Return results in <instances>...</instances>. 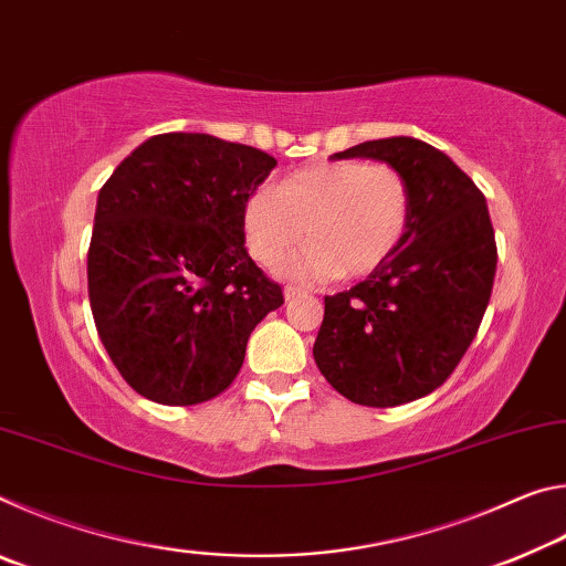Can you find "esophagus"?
Wrapping results in <instances>:
<instances>
[{
	"instance_id": "1",
	"label": "esophagus",
	"mask_w": 566,
	"mask_h": 566,
	"mask_svg": "<svg viewBox=\"0 0 566 566\" xmlns=\"http://www.w3.org/2000/svg\"><path fill=\"white\" fill-rule=\"evenodd\" d=\"M302 294H306V290H302V286H296V284H286L284 286L286 300H294V296H302Z\"/></svg>"
}]
</instances>
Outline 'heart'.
<instances>
[{
	"instance_id": "b5f03b06",
	"label": "heart",
	"mask_w": 566,
	"mask_h": 566,
	"mask_svg": "<svg viewBox=\"0 0 566 566\" xmlns=\"http://www.w3.org/2000/svg\"><path fill=\"white\" fill-rule=\"evenodd\" d=\"M409 222L407 177L361 159L304 167L276 191H254L242 212L249 252L264 266L280 264L306 234L312 244L284 266L300 280L371 274L405 242Z\"/></svg>"
}]
</instances>
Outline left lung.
Wrapping results in <instances>:
<instances>
[{
	"mask_svg": "<svg viewBox=\"0 0 566 566\" xmlns=\"http://www.w3.org/2000/svg\"><path fill=\"white\" fill-rule=\"evenodd\" d=\"M349 157L407 177L411 222L379 270L324 296L314 361L354 405L397 407L442 387L476 337L494 286V229L479 187L427 142L371 139L332 155Z\"/></svg>",
	"mask_w": 566,
	"mask_h": 566,
	"instance_id": "8db88e82",
	"label": "left lung"
}]
</instances>
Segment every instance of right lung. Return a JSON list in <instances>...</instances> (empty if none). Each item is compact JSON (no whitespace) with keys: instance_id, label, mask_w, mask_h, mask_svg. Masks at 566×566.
I'll list each match as a JSON object with an SVG mask.
<instances>
[{"instance_id":"obj_1","label":"right lung","mask_w":566,"mask_h":566,"mask_svg":"<svg viewBox=\"0 0 566 566\" xmlns=\"http://www.w3.org/2000/svg\"><path fill=\"white\" fill-rule=\"evenodd\" d=\"M276 159L212 134L169 132L104 181L87 254L92 317L124 381L189 407L232 385L249 334L284 304L244 247L247 199Z\"/></svg>"}]
</instances>
